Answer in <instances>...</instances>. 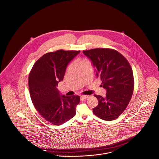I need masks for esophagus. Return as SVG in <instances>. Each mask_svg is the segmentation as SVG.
<instances>
[{"label": "esophagus", "instance_id": "esophagus-1", "mask_svg": "<svg viewBox=\"0 0 159 159\" xmlns=\"http://www.w3.org/2000/svg\"><path fill=\"white\" fill-rule=\"evenodd\" d=\"M88 97H89L88 95H82V96H81V98L84 99L88 98Z\"/></svg>", "mask_w": 159, "mask_h": 159}]
</instances>
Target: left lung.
Masks as SVG:
<instances>
[{
    "mask_svg": "<svg viewBox=\"0 0 159 159\" xmlns=\"http://www.w3.org/2000/svg\"><path fill=\"white\" fill-rule=\"evenodd\" d=\"M92 62L97 76L107 91L106 97L94 95L98 105L93 113L102 120H113L126 109L134 88L132 69L128 60L118 51L109 48L83 51Z\"/></svg>",
    "mask_w": 159,
    "mask_h": 159,
    "instance_id": "1",
    "label": "left lung"
}]
</instances>
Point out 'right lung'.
<instances>
[{"instance_id": "right-lung-1", "label": "right lung", "mask_w": 159, "mask_h": 159, "mask_svg": "<svg viewBox=\"0 0 159 159\" xmlns=\"http://www.w3.org/2000/svg\"><path fill=\"white\" fill-rule=\"evenodd\" d=\"M80 51L61 49L45 53L31 70L29 86L32 102L40 115L53 125H62L76 114L80 97L60 96L57 86L68 63Z\"/></svg>"}]
</instances>
